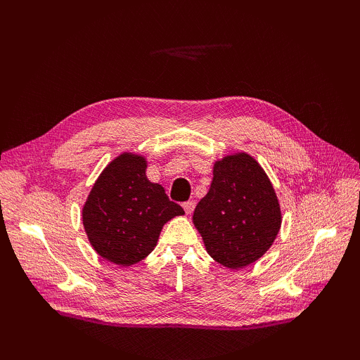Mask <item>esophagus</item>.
Wrapping results in <instances>:
<instances>
[{"label":"esophagus","mask_w":360,"mask_h":360,"mask_svg":"<svg viewBox=\"0 0 360 360\" xmlns=\"http://www.w3.org/2000/svg\"><path fill=\"white\" fill-rule=\"evenodd\" d=\"M183 209H184V212H186V214H191L193 212V209H195V201L184 202L183 204Z\"/></svg>","instance_id":"esophagus-1"}]
</instances>
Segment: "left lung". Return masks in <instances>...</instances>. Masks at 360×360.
Listing matches in <instances>:
<instances>
[{
	"label": "left lung",
	"instance_id": "obj_1",
	"mask_svg": "<svg viewBox=\"0 0 360 360\" xmlns=\"http://www.w3.org/2000/svg\"><path fill=\"white\" fill-rule=\"evenodd\" d=\"M192 221L213 259L242 269L274 243L281 209L263 168L254 158L238 153L214 163L210 191L195 207Z\"/></svg>",
	"mask_w": 360,
	"mask_h": 360
}]
</instances>
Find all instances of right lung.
Returning a JSON list of instances; mask_svg holds the SVG:
<instances>
[{"instance_id": "right-lung-1", "label": "right lung", "mask_w": 360, "mask_h": 360, "mask_svg": "<svg viewBox=\"0 0 360 360\" xmlns=\"http://www.w3.org/2000/svg\"><path fill=\"white\" fill-rule=\"evenodd\" d=\"M146 168L143 156H118L94 183L82 210L91 246L118 266L144 259L155 249L162 226L184 214L160 184L147 179Z\"/></svg>"}]
</instances>
